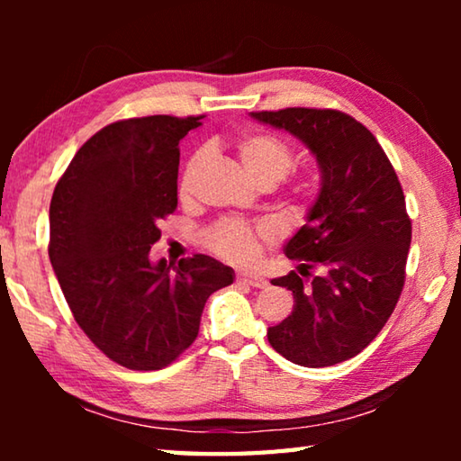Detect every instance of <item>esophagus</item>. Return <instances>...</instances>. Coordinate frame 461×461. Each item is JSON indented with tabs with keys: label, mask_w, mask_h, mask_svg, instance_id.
Listing matches in <instances>:
<instances>
[{
	"label": "esophagus",
	"mask_w": 461,
	"mask_h": 461,
	"mask_svg": "<svg viewBox=\"0 0 461 461\" xmlns=\"http://www.w3.org/2000/svg\"><path fill=\"white\" fill-rule=\"evenodd\" d=\"M236 280H238L240 285H249V286H256V288H264V286L268 285L267 280H264L258 275H238Z\"/></svg>",
	"instance_id": "1"
}]
</instances>
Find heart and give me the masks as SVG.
<instances>
[{
	"mask_svg": "<svg viewBox=\"0 0 461 461\" xmlns=\"http://www.w3.org/2000/svg\"><path fill=\"white\" fill-rule=\"evenodd\" d=\"M238 154L241 165L248 170L249 178L256 185L272 183L276 185L291 173L294 165V156L291 148L280 140L267 134H248L238 142ZM203 154H194L186 165L181 176V191L189 193L193 176L201 167ZM267 228H249L244 221H221L207 233V246L223 258L231 262L248 264L258 256L260 238H268Z\"/></svg>",
	"mask_w": 461,
	"mask_h": 461,
	"instance_id": "b5f03b06",
	"label": "heart"
}]
</instances>
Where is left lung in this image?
Here are the masks:
<instances>
[{
	"instance_id": "left-lung-1",
	"label": "left lung",
	"mask_w": 461,
	"mask_h": 461,
	"mask_svg": "<svg viewBox=\"0 0 461 461\" xmlns=\"http://www.w3.org/2000/svg\"><path fill=\"white\" fill-rule=\"evenodd\" d=\"M249 118L301 140L321 185L285 254L299 272L272 278L293 293L291 315L268 327L280 356L305 368L349 360L376 338L404 285L411 220L399 176L368 128L335 109L288 107ZM309 269H317L311 276Z\"/></svg>"
}]
</instances>
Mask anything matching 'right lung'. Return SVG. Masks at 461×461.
Masks as SVG:
<instances>
[{"label": "right lung", "instance_id": "obj_1", "mask_svg": "<svg viewBox=\"0 0 461 461\" xmlns=\"http://www.w3.org/2000/svg\"><path fill=\"white\" fill-rule=\"evenodd\" d=\"M201 118L109 123L85 142L50 201L49 256L75 321L109 360L160 370L199 333L203 307L233 283L205 254L150 260L158 221L176 209L178 142Z\"/></svg>", "mask_w": 461, "mask_h": 461}]
</instances>
